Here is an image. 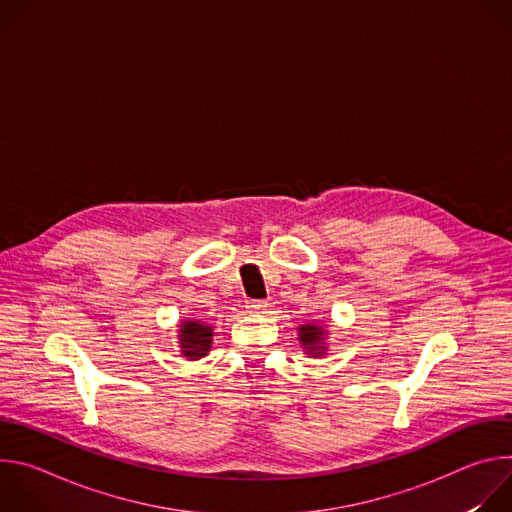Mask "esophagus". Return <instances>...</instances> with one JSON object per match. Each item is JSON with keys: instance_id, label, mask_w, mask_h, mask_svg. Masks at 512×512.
<instances>
[{"instance_id": "34e87169", "label": "esophagus", "mask_w": 512, "mask_h": 512, "mask_svg": "<svg viewBox=\"0 0 512 512\" xmlns=\"http://www.w3.org/2000/svg\"><path fill=\"white\" fill-rule=\"evenodd\" d=\"M245 308H247L249 312H253V314H261V312H265V310L269 308V304H267L265 300H247V302H245Z\"/></svg>"}]
</instances>
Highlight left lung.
<instances>
[{
  "label": "left lung",
  "instance_id": "obj_1",
  "mask_svg": "<svg viewBox=\"0 0 512 512\" xmlns=\"http://www.w3.org/2000/svg\"><path fill=\"white\" fill-rule=\"evenodd\" d=\"M322 336H324V330L318 328L316 324H306V326L300 328V342L304 344V348H306L308 352L318 354V356H320V352L324 350V346H322L324 338H322Z\"/></svg>",
  "mask_w": 512,
  "mask_h": 512
}]
</instances>
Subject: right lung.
<instances>
[{
    "label": "right lung",
    "mask_w": 512,
    "mask_h": 512,
    "mask_svg": "<svg viewBox=\"0 0 512 512\" xmlns=\"http://www.w3.org/2000/svg\"><path fill=\"white\" fill-rule=\"evenodd\" d=\"M180 348L182 354L188 356L190 360L202 358L206 356V352L210 350V342H212V328L202 324V322H182L180 328Z\"/></svg>",
    "instance_id": "add662e5"
}]
</instances>
